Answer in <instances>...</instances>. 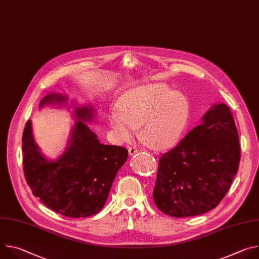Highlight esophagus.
<instances>
[{
    "label": "esophagus",
    "mask_w": 259,
    "mask_h": 259,
    "mask_svg": "<svg viewBox=\"0 0 259 259\" xmlns=\"http://www.w3.org/2000/svg\"><path fill=\"white\" fill-rule=\"evenodd\" d=\"M138 152H139V151H138V149H137V147H135V146L129 147V154H130V156H133V155L137 154Z\"/></svg>",
    "instance_id": "1"
}]
</instances>
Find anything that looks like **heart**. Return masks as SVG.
I'll return each instance as SVG.
<instances>
[{
    "instance_id": "obj_1",
    "label": "heart",
    "mask_w": 259,
    "mask_h": 259,
    "mask_svg": "<svg viewBox=\"0 0 259 259\" xmlns=\"http://www.w3.org/2000/svg\"><path fill=\"white\" fill-rule=\"evenodd\" d=\"M119 109L120 113L109 116V124L118 135L128 140L140 127L141 138L159 150L178 142L190 114L187 97L164 83L131 89L120 98Z\"/></svg>"
}]
</instances>
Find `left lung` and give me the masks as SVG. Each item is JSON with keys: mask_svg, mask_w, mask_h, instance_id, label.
Masks as SVG:
<instances>
[{"mask_svg": "<svg viewBox=\"0 0 259 259\" xmlns=\"http://www.w3.org/2000/svg\"><path fill=\"white\" fill-rule=\"evenodd\" d=\"M241 147L235 120L225 103L212 106L203 123L162 155L153 192L156 206L172 217L214 209L238 172Z\"/></svg>", "mask_w": 259, "mask_h": 259, "instance_id": "8db88e82", "label": "left lung"}]
</instances>
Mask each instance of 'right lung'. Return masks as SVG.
Here are the masks:
<instances>
[{
  "mask_svg": "<svg viewBox=\"0 0 259 259\" xmlns=\"http://www.w3.org/2000/svg\"><path fill=\"white\" fill-rule=\"evenodd\" d=\"M60 94L45 96L40 106L65 102ZM90 106L76 107L77 121L69 146L56 161H48L39 151L30 120L22 135L23 171L34 197L61 215L80 218L98 213L104 206L117 172L128 158V150L101 144L86 121L92 120Z\"/></svg>",
  "mask_w": 259,
  "mask_h": 259,
  "instance_id": "1",
  "label": "right lung"
}]
</instances>
